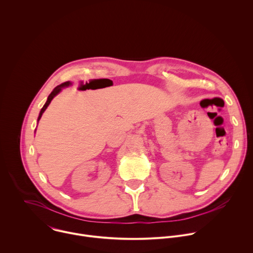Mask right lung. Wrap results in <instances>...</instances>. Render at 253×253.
Returning <instances> with one entry per match:
<instances>
[{
  "label": "right lung",
  "instance_id": "add662e5",
  "mask_svg": "<svg viewBox=\"0 0 253 253\" xmlns=\"http://www.w3.org/2000/svg\"><path fill=\"white\" fill-rule=\"evenodd\" d=\"M70 85H72V83L70 82V81H67V82H64V83H62V84H60V85H58L52 92H51V94L49 95V97H48V99H47V102L45 103V105L43 106V108L41 109V111H40V114H39V117H38V122H39V120L41 119V117H42V115H43V113L45 112V110L47 109V107L49 106V104L51 103V101L53 100V98L57 95V94H59L60 92H61V90H62V88H65V87H69Z\"/></svg>",
  "mask_w": 253,
  "mask_h": 253
}]
</instances>
